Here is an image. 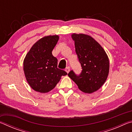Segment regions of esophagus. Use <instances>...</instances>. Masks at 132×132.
I'll return each instance as SVG.
<instances>
[{
	"mask_svg": "<svg viewBox=\"0 0 132 132\" xmlns=\"http://www.w3.org/2000/svg\"><path fill=\"white\" fill-rule=\"evenodd\" d=\"M65 71H66L67 73H69V71H70V68H69V67H67V68H66V69H65Z\"/></svg>",
	"mask_w": 132,
	"mask_h": 132,
	"instance_id": "esophagus-1",
	"label": "esophagus"
}]
</instances>
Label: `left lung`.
I'll use <instances>...</instances> for the list:
<instances>
[{
	"label": "left lung",
	"instance_id": "obj_1",
	"mask_svg": "<svg viewBox=\"0 0 132 132\" xmlns=\"http://www.w3.org/2000/svg\"><path fill=\"white\" fill-rule=\"evenodd\" d=\"M76 52L82 71L77 76L73 70L69 77L85 93H92L101 87L107 79L109 70L108 55L103 48L93 37L84 34H71Z\"/></svg>",
	"mask_w": 132,
	"mask_h": 132
}]
</instances>
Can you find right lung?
Segmentation results:
<instances>
[{
	"label": "right lung",
	"instance_id": "1",
	"mask_svg": "<svg viewBox=\"0 0 132 132\" xmlns=\"http://www.w3.org/2000/svg\"><path fill=\"white\" fill-rule=\"evenodd\" d=\"M59 38L57 35L44 37L33 45L24 58L23 70L26 80L37 92L51 91L62 76L68 74L57 68V59L52 53Z\"/></svg>",
	"mask_w": 132,
	"mask_h": 132
}]
</instances>
